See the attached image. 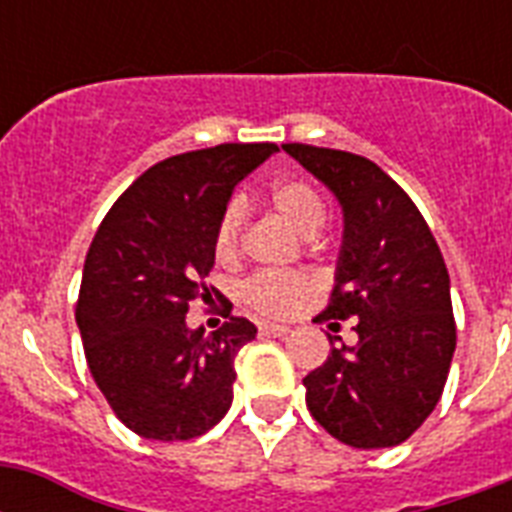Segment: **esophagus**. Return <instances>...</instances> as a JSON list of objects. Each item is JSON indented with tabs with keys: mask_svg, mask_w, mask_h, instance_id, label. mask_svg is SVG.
I'll use <instances>...</instances> for the list:
<instances>
[{
	"mask_svg": "<svg viewBox=\"0 0 512 512\" xmlns=\"http://www.w3.org/2000/svg\"><path fill=\"white\" fill-rule=\"evenodd\" d=\"M260 335H265V337H287L289 327H284V324H271V321H265V324H260Z\"/></svg>",
	"mask_w": 512,
	"mask_h": 512,
	"instance_id": "34e87169",
	"label": "esophagus"
}]
</instances>
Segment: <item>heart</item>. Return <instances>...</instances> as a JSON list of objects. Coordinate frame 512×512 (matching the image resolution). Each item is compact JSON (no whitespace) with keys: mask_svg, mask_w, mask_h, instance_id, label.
I'll use <instances>...</instances> for the list:
<instances>
[{"mask_svg":"<svg viewBox=\"0 0 512 512\" xmlns=\"http://www.w3.org/2000/svg\"><path fill=\"white\" fill-rule=\"evenodd\" d=\"M271 207L276 215L300 236H316L327 220V207L319 191L305 180L289 177L279 180L271 188ZM247 209L239 199L228 201L223 215L215 225V255L220 260H231L239 252L241 228H244ZM313 279L305 273H257L241 287V297L249 308L265 316H289L297 305L313 292Z\"/></svg>","mask_w":512,"mask_h":512,"instance_id":"heart-1","label":"heart"}]
</instances>
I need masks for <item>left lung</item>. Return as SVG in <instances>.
<instances>
[{"instance_id":"8db88e82","label":"left lung","mask_w":512,"mask_h":512,"mask_svg":"<svg viewBox=\"0 0 512 512\" xmlns=\"http://www.w3.org/2000/svg\"><path fill=\"white\" fill-rule=\"evenodd\" d=\"M284 151L340 201V260L321 319H356L358 337L332 345L305 377V404L342 444L396 446L436 409L457 345L441 249L404 188L374 162L305 143Z\"/></svg>"}]
</instances>
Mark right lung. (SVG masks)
Here are the masks:
<instances>
[{
    "mask_svg": "<svg viewBox=\"0 0 512 512\" xmlns=\"http://www.w3.org/2000/svg\"><path fill=\"white\" fill-rule=\"evenodd\" d=\"M279 148L223 143L154 164L103 217L84 260L76 324L92 380L119 420L151 441H188L231 409L233 358L255 340L231 316L212 335L185 324L212 300L215 225L233 188Z\"/></svg>",
    "mask_w": 512,
    "mask_h": 512,
    "instance_id": "right-lung-1",
    "label": "right lung"
}]
</instances>
